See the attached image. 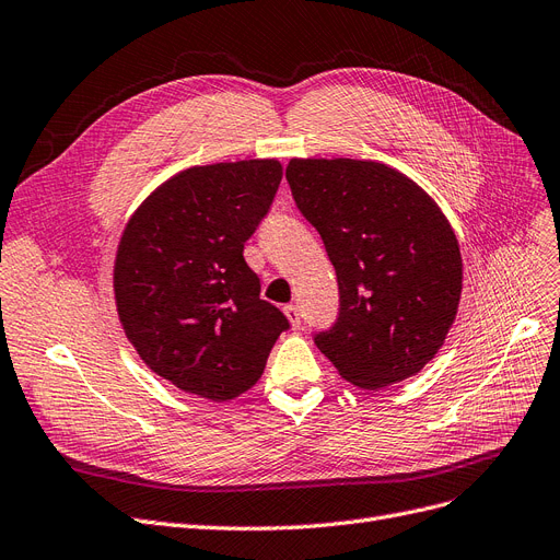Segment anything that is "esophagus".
Segmentation results:
<instances>
[{
  "mask_svg": "<svg viewBox=\"0 0 560 560\" xmlns=\"http://www.w3.org/2000/svg\"><path fill=\"white\" fill-rule=\"evenodd\" d=\"M283 314H285V318H288V323H291L295 329L302 325V316H300V308L295 306V304H288L285 308H283Z\"/></svg>",
  "mask_w": 560,
  "mask_h": 560,
  "instance_id": "34e87169",
  "label": "esophagus"
}]
</instances>
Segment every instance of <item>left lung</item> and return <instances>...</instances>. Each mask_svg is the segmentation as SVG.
I'll list each match as a JSON object with an SVG mask.
<instances>
[{"mask_svg": "<svg viewBox=\"0 0 560 560\" xmlns=\"http://www.w3.org/2000/svg\"><path fill=\"white\" fill-rule=\"evenodd\" d=\"M285 179L337 269L339 318L316 335L320 353L364 389L416 376L462 300L459 242L439 202L381 161L291 159Z\"/></svg>", "mask_w": 560, "mask_h": 560, "instance_id": "left-lung-1", "label": "left lung"}]
</instances>
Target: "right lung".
Segmentation results:
<instances>
[{
    "label": "right lung",
    "mask_w": 560,
    "mask_h": 560,
    "mask_svg": "<svg viewBox=\"0 0 560 560\" xmlns=\"http://www.w3.org/2000/svg\"><path fill=\"white\" fill-rule=\"evenodd\" d=\"M281 175L277 159L191 165L124 225L113 269L121 329L156 376L189 395H244L288 329L242 256Z\"/></svg>",
    "instance_id": "1"
}]
</instances>
